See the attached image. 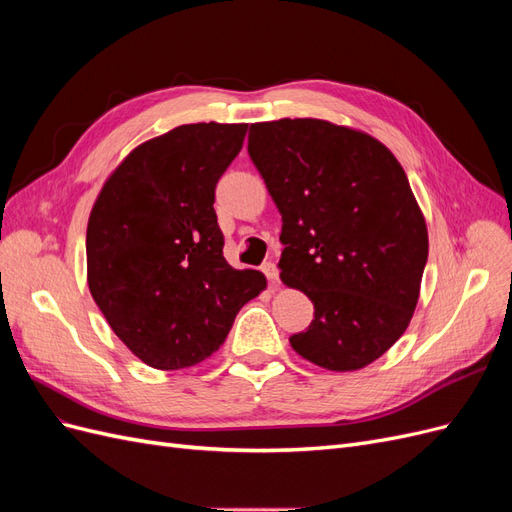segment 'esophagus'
Returning a JSON list of instances; mask_svg holds the SVG:
<instances>
[{"label": "esophagus", "mask_w": 512, "mask_h": 512, "mask_svg": "<svg viewBox=\"0 0 512 512\" xmlns=\"http://www.w3.org/2000/svg\"><path fill=\"white\" fill-rule=\"evenodd\" d=\"M262 273L267 275V280H269V284L275 288L277 284H280V271H277V267H275V262H267V265H262Z\"/></svg>", "instance_id": "esophagus-1"}]
</instances>
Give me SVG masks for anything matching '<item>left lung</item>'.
<instances>
[{
	"label": "left lung",
	"instance_id": "8db88e82",
	"mask_svg": "<svg viewBox=\"0 0 512 512\" xmlns=\"http://www.w3.org/2000/svg\"><path fill=\"white\" fill-rule=\"evenodd\" d=\"M247 151L282 213V282L314 303L290 346L329 371L374 363L408 329L429 254L404 168L378 138L312 117L252 123Z\"/></svg>",
	"mask_w": 512,
	"mask_h": 512
}]
</instances>
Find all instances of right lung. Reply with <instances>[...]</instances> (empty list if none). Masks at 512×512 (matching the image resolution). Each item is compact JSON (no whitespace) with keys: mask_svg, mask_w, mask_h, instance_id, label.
<instances>
[{"mask_svg":"<svg viewBox=\"0 0 512 512\" xmlns=\"http://www.w3.org/2000/svg\"><path fill=\"white\" fill-rule=\"evenodd\" d=\"M247 123H188L132 149L102 185L87 224V284L106 322L156 369L198 365L239 309L267 288L232 269L215 215V183Z\"/></svg>","mask_w":512,"mask_h":512,"instance_id":"1","label":"right lung"}]
</instances>
